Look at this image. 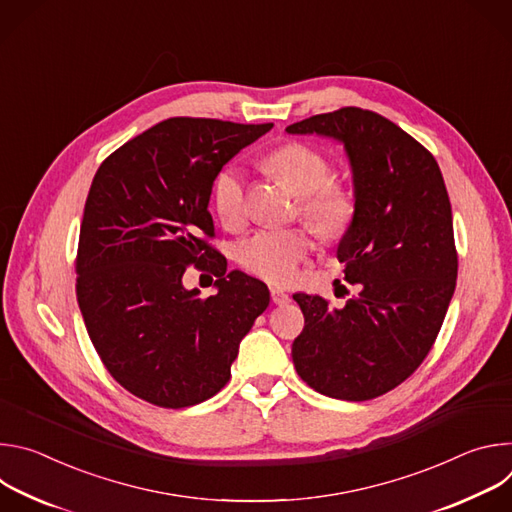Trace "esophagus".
Returning <instances> with one entry per match:
<instances>
[{
  "label": "esophagus",
  "mask_w": 512,
  "mask_h": 512,
  "mask_svg": "<svg viewBox=\"0 0 512 512\" xmlns=\"http://www.w3.org/2000/svg\"><path fill=\"white\" fill-rule=\"evenodd\" d=\"M271 300H273V304H277V306H285V304H289V294H285L283 289H279V287H271Z\"/></svg>",
  "instance_id": "esophagus-1"
}]
</instances>
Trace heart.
Listing matches in <instances>:
<instances>
[{"label":"heart","instance_id":"heart-1","mask_svg":"<svg viewBox=\"0 0 512 512\" xmlns=\"http://www.w3.org/2000/svg\"><path fill=\"white\" fill-rule=\"evenodd\" d=\"M263 166L300 196V214L324 239L340 237L352 223L356 200L348 186L330 180V162L306 143H287L271 152ZM216 216L229 229L247 216V190L239 168L229 166L212 186ZM312 239L304 229H261L245 237L237 247L241 265L253 275L283 285L294 279L312 251Z\"/></svg>","mask_w":512,"mask_h":512}]
</instances>
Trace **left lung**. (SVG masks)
Listing matches in <instances>:
<instances>
[{
	"mask_svg": "<svg viewBox=\"0 0 512 512\" xmlns=\"http://www.w3.org/2000/svg\"><path fill=\"white\" fill-rule=\"evenodd\" d=\"M285 131L342 141L356 200L336 255L358 296L332 308L296 294L306 324L291 358L314 391L369 401L417 371L444 324L458 277L450 196L435 158L375 111L342 107Z\"/></svg>",
	"mask_w": 512,
	"mask_h": 512,
	"instance_id": "left-lung-1",
	"label": "left lung"
}]
</instances>
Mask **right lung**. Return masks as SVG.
Segmentation results:
<instances>
[{
  "label": "right lung",
  "mask_w": 512,
  "mask_h": 512,
  "mask_svg": "<svg viewBox=\"0 0 512 512\" xmlns=\"http://www.w3.org/2000/svg\"><path fill=\"white\" fill-rule=\"evenodd\" d=\"M273 123L172 117L123 143L97 170L81 223L77 300L109 375L166 409L202 403L231 364L269 289L227 271L208 200L214 178ZM210 270L219 291L200 299L181 275Z\"/></svg>",
  "instance_id": "right-lung-1"
}]
</instances>
